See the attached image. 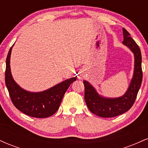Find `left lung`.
Masks as SVG:
<instances>
[{
    "instance_id": "left-lung-1",
    "label": "left lung",
    "mask_w": 148,
    "mask_h": 148,
    "mask_svg": "<svg viewBox=\"0 0 148 148\" xmlns=\"http://www.w3.org/2000/svg\"><path fill=\"white\" fill-rule=\"evenodd\" d=\"M123 43L132 51L135 57L134 77L127 92L123 97L119 98H103L96 92L95 90L89 83L86 81H84V98L88 108L92 113L102 118L118 116L129 111L133 106L141 86L143 71L141 67L142 57L140 48L130 37V34L125 28H123Z\"/></svg>"
}]
</instances>
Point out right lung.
I'll return each mask as SVG.
<instances>
[{"instance_id":"obj_1","label":"right lung","mask_w":148,"mask_h":148,"mask_svg":"<svg viewBox=\"0 0 148 148\" xmlns=\"http://www.w3.org/2000/svg\"><path fill=\"white\" fill-rule=\"evenodd\" d=\"M11 47L6 58L5 84L13 104L22 113L37 118L51 116L59 108L64 93L76 77L64 81L41 92H30L20 88L12 79L10 72Z\"/></svg>"}]
</instances>
